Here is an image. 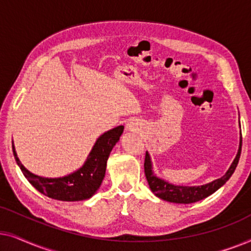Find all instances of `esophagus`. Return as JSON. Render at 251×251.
Segmentation results:
<instances>
[{"label": "esophagus", "mask_w": 251, "mask_h": 251, "mask_svg": "<svg viewBox=\"0 0 251 251\" xmlns=\"http://www.w3.org/2000/svg\"><path fill=\"white\" fill-rule=\"evenodd\" d=\"M126 129H128L129 131H136L137 126L135 125V122H129L128 125H126Z\"/></svg>", "instance_id": "34e87169"}]
</instances>
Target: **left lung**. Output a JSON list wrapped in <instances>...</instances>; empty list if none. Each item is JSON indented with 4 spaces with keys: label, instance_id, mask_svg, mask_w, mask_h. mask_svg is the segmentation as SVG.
<instances>
[{
    "label": "left lung",
    "instance_id": "left-lung-1",
    "mask_svg": "<svg viewBox=\"0 0 251 251\" xmlns=\"http://www.w3.org/2000/svg\"><path fill=\"white\" fill-rule=\"evenodd\" d=\"M241 147H242V137L240 140V147L239 152L236 154L234 161L229 167L224 176L218 178L211 183L202 185V186H176V185L169 184L167 181H164L160 178L154 176L152 173V164H151V159L149 153L146 152L145 154V161H144V170H145V176L146 179L149 181L150 188L156 197H159L162 200L175 202V203H193V202L200 201L202 199L209 197V195L214 193L218 190L219 187L223 186L226 181L228 180V178L232 176V174L234 173L236 166H238L240 154H241Z\"/></svg>",
    "mask_w": 251,
    "mask_h": 251
}]
</instances>
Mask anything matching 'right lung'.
Segmentation results:
<instances>
[{"label": "right lung", "mask_w": 251, "mask_h": 251, "mask_svg": "<svg viewBox=\"0 0 251 251\" xmlns=\"http://www.w3.org/2000/svg\"><path fill=\"white\" fill-rule=\"evenodd\" d=\"M123 129L125 126H119L101 135L89 154L84 166L75 173L61 178H44L29 173L20 163L15 147L12 145L13 155L24 176L40 193L58 201L72 202L85 200V199L91 198L100 186L105 177L106 163H107L109 153L115 144L119 142Z\"/></svg>", "instance_id": "1"}]
</instances>
